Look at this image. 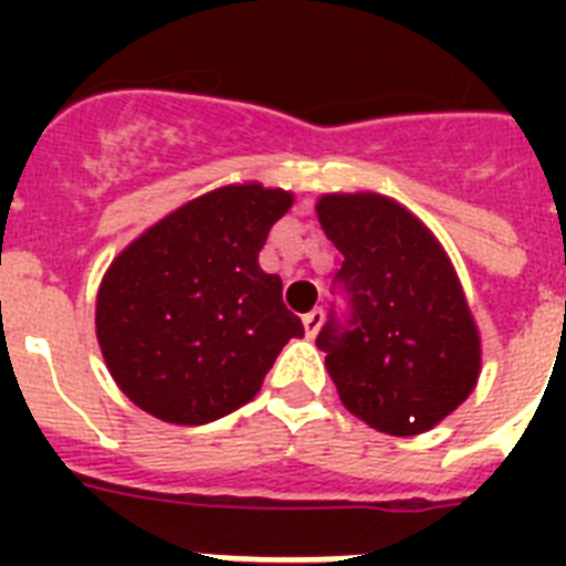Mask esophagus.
<instances>
[{
  "label": "esophagus",
  "mask_w": 566,
  "mask_h": 566,
  "mask_svg": "<svg viewBox=\"0 0 566 566\" xmlns=\"http://www.w3.org/2000/svg\"><path fill=\"white\" fill-rule=\"evenodd\" d=\"M314 317H317V311H311L308 317H305V323H308V326H311V323H314Z\"/></svg>",
  "instance_id": "esophagus-1"
}]
</instances>
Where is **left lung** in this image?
<instances>
[{
    "mask_svg": "<svg viewBox=\"0 0 566 566\" xmlns=\"http://www.w3.org/2000/svg\"><path fill=\"white\" fill-rule=\"evenodd\" d=\"M293 193L258 181L196 196L102 275L96 337L117 387L164 422L202 426L255 399L302 319L258 255Z\"/></svg>",
    "mask_w": 566,
    "mask_h": 566,
    "instance_id": "obj_1",
    "label": "left lung"
}]
</instances>
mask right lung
I'll list each match as a JSON object with an SVG mask.
<instances>
[{
  "mask_svg": "<svg viewBox=\"0 0 566 566\" xmlns=\"http://www.w3.org/2000/svg\"><path fill=\"white\" fill-rule=\"evenodd\" d=\"M317 220L344 255L335 279L344 308L317 335L340 402L396 438L434 429L482 370V337L452 261L387 196L328 193Z\"/></svg>",
  "mask_w": 566,
  "mask_h": 566,
  "instance_id": "obj_1",
  "label": "right lung"
}]
</instances>
